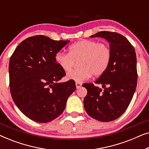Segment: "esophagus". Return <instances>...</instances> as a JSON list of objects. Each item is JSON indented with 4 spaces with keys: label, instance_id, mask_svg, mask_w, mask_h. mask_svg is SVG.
I'll list each match as a JSON object with an SVG mask.
<instances>
[{
    "label": "esophagus",
    "instance_id": "esophagus-1",
    "mask_svg": "<svg viewBox=\"0 0 149 149\" xmlns=\"http://www.w3.org/2000/svg\"><path fill=\"white\" fill-rule=\"evenodd\" d=\"M75 84H76V87H77V89H79V88H80V87H81V85H82V83H80V82H76V83H75Z\"/></svg>",
    "mask_w": 149,
    "mask_h": 149
}]
</instances>
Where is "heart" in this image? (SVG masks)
<instances>
[{
    "mask_svg": "<svg viewBox=\"0 0 149 149\" xmlns=\"http://www.w3.org/2000/svg\"><path fill=\"white\" fill-rule=\"evenodd\" d=\"M112 58L110 47L93 40H83L69 47V53L58 52L55 56L57 64L63 70H70L78 61L79 67L67 74V79L77 82L88 79L91 75H102Z\"/></svg>",
    "mask_w": 149,
    "mask_h": 149,
    "instance_id": "obj_1",
    "label": "heart"
}]
</instances>
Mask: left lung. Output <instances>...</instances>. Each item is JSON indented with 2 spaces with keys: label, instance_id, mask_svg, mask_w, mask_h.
<instances>
[{
  "label": "left lung",
  "instance_id": "8db88e82",
  "mask_svg": "<svg viewBox=\"0 0 149 149\" xmlns=\"http://www.w3.org/2000/svg\"><path fill=\"white\" fill-rule=\"evenodd\" d=\"M90 37H102L110 42L112 52L111 63L107 71L95 83L83 85L87 90L83 103L87 113L100 121L117 119L131 102L137 85L136 55L129 40L117 32L102 31Z\"/></svg>",
  "mask_w": 149,
  "mask_h": 149
}]
</instances>
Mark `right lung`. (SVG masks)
I'll return each mask as SVG.
<instances>
[{
  "label": "right lung",
  "mask_w": 149,
  "mask_h": 149,
  "mask_svg": "<svg viewBox=\"0 0 149 149\" xmlns=\"http://www.w3.org/2000/svg\"><path fill=\"white\" fill-rule=\"evenodd\" d=\"M69 40H55L44 35L27 38L17 47L9 65L10 91L14 102L29 119L47 123L59 117L75 82L59 83L66 72L55 60L56 53Z\"/></svg>",
  "instance_id": "right-lung-1"
}]
</instances>
